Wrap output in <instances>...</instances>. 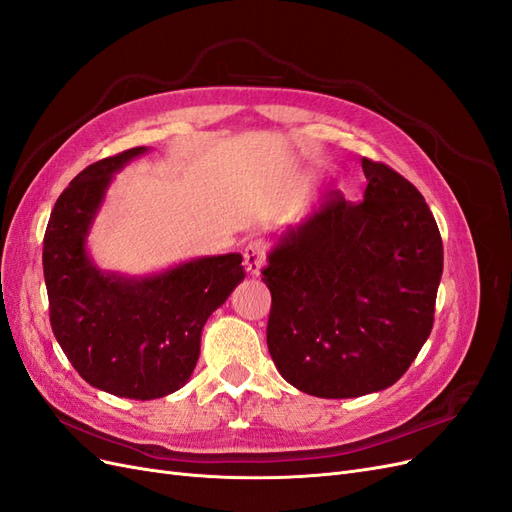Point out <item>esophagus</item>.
Masks as SVG:
<instances>
[{
  "label": "esophagus",
  "mask_w": 512,
  "mask_h": 512,
  "mask_svg": "<svg viewBox=\"0 0 512 512\" xmlns=\"http://www.w3.org/2000/svg\"><path fill=\"white\" fill-rule=\"evenodd\" d=\"M269 254V243L265 239H254L245 245L243 250V262H245V269L250 271L252 275H258L262 265H265Z\"/></svg>",
  "instance_id": "esophagus-1"
}]
</instances>
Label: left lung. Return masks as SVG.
Listing matches in <instances>:
<instances>
[{
	"label": "left lung",
	"mask_w": 512,
	"mask_h": 512,
	"mask_svg": "<svg viewBox=\"0 0 512 512\" xmlns=\"http://www.w3.org/2000/svg\"><path fill=\"white\" fill-rule=\"evenodd\" d=\"M363 173V200L333 190L262 269L271 359L307 395L386 389L433 327L444 260L438 224L397 170L363 158Z\"/></svg>",
	"instance_id": "obj_1"
}]
</instances>
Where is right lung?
<instances>
[{
    "instance_id": "obj_1",
    "label": "right lung",
    "mask_w": 512,
    "mask_h": 512,
    "mask_svg": "<svg viewBox=\"0 0 512 512\" xmlns=\"http://www.w3.org/2000/svg\"><path fill=\"white\" fill-rule=\"evenodd\" d=\"M132 147L89 164L59 194L46 224L42 265L57 342L81 378L128 399H156L188 382L200 331L243 277L241 254L190 260L149 280L100 273L85 235L115 170Z\"/></svg>"
}]
</instances>
